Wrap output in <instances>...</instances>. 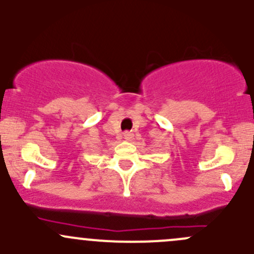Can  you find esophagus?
I'll return each mask as SVG.
<instances>
[{"label":"esophagus","mask_w":254,"mask_h":254,"mask_svg":"<svg viewBox=\"0 0 254 254\" xmlns=\"http://www.w3.org/2000/svg\"><path fill=\"white\" fill-rule=\"evenodd\" d=\"M123 136H124V139L127 140V141H130V140L132 139V134H131V132H129V131H125Z\"/></svg>","instance_id":"1"}]
</instances>
